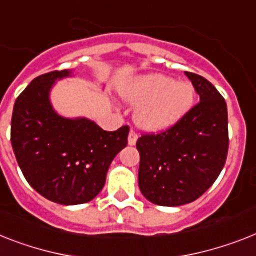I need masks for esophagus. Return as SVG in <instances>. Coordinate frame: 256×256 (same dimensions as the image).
I'll use <instances>...</instances> for the list:
<instances>
[{
	"label": "esophagus",
	"mask_w": 256,
	"mask_h": 256,
	"mask_svg": "<svg viewBox=\"0 0 256 256\" xmlns=\"http://www.w3.org/2000/svg\"><path fill=\"white\" fill-rule=\"evenodd\" d=\"M137 138H138V134H137V133L134 132L133 130H130V134H128V144H130V145H134L137 141Z\"/></svg>",
	"instance_id": "34e87169"
}]
</instances>
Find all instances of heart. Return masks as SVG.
Instances as JSON below:
<instances>
[{
  "label": "heart",
  "instance_id": "obj_1",
  "mask_svg": "<svg viewBox=\"0 0 256 256\" xmlns=\"http://www.w3.org/2000/svg\"><path fill=\"white\" fill-rule=\"evenodd\" d=\"M126 102L137 106L134 120L145 130L160 132L180 122L195 103V90L187 81H174L160 73L133 80L124 88Z\"/></svg>",
  "mask_w": 256,
  "mask_h": 256
}]
</instances>
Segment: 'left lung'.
<instances>
[{"mask_svg": "<svg viewBox=\"0 0 256 256\" xmlns=\"http://www.w3.org/2000/svg\"><path fill=\"white\" fill-rule=\"evenodd\" d=\"M184 73L200 102L175 126L142 134L136 142L141 194L162 206H179L200 198L222 170L229 148L225 99L208 80Z\"/></svg>", "mask_w": 256, "mask_h": 256, "instance_id": "obj_1", "label": "left lung"}]
</instances>
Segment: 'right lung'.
I'll list each match as a JSON object with an SVG mask.
<instances>
[{"instance_id":"obj_1","label":"right lung","mask_w":256,"mask_h":256,"mask_svg":"<svg viewBox=\"0 0 256 256\" xmlns=\"http://www.w3.org/2000/svg\"><path fill=\"white\" fill-rule=\"evenodd\" d=\"M72 70H54L31 81L14 103L12 150L30 186L50 202L76 206L102 191L116 154L128 142L130 126L103 130L86 118L58 115L50 100L57 80Z\"/></svg>"}]
</instances>
